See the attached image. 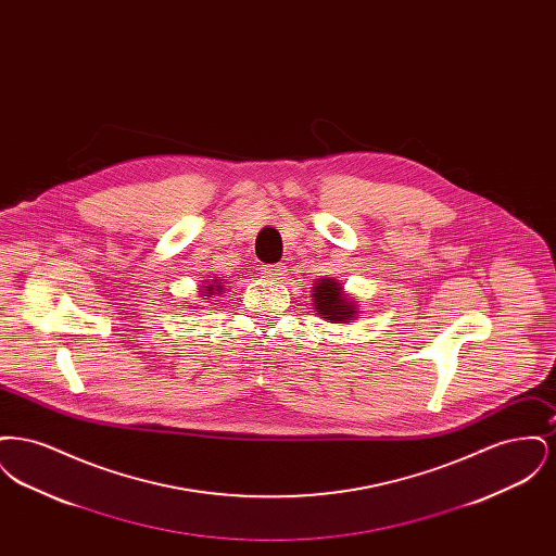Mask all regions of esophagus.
Returning <instances> with one entry per match:
<instances>
[{
  "instance_id": "obj_1",
  "label": "esophagus",
  "mask_w": 556,
  "mask_h": 556,
  "mask_svg": "<svg viewBox=\"0 0 556 556\" xmlns=\"http://www.w3.org/2000/svg\"><path fill=\"white\" fill-rule=\"evenodd\" d=\"M263 273H265V277H268V279H283V275H286L288 270H286V266L279 263V265L263 266Z\"/></svg>"
}]
</instances>
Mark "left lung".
<instances>
[{"instance_id": "8db88e82", "label": "left lung", "mask_w": 556, "mask_h": 556, "mask_svg": "<svg viewBox=\"0 0 556 556\" xmlns=\"http://www.w3.org/2000/svg\"><path fill=\"white\" fill-rule=\"evenodd\" d=\"M313 300H315L318 315L327 318L329 323H338V320L350 323L356 315V306L342 291V283H338L333 279L317 281Z\"/></svg>"}]
</instances>
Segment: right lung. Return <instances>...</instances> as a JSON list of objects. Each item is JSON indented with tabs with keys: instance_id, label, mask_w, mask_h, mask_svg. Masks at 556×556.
<instances>
[{
	"instance_id": "1",
	"label": "right lung",
	"mask_w": 556,
	"mask_h": 556,
	"mask_svg": "<svg viewBox=\"0 0 556 556\" xmlns=\"http://www.w3.org/2000/svg\"><path fill=\"white\" fill-rule=\"evenodd\" d=\"M204 293H211V298L212 295H214V291H220L223 290V286H218V279H216V281H212L211 286H208V283H206V286H204Z\"/></svg>"
}]
</instances>
